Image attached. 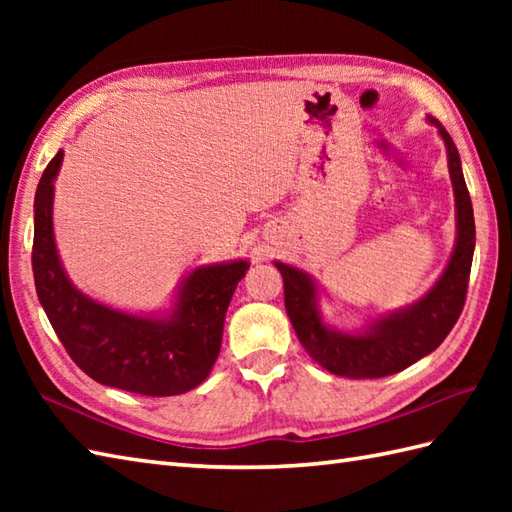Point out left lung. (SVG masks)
<instances>
[{"instance_id":"8db88e82","label":"left lung","mask_w":512,"mask_h":512,"mask_svg":"<svg viewBox=\"0 0 512 512\" xmlns=\"http://www.w3.org/2000/svg\"><path fill=\"white\" fill-rule=\"evenodd\" d=\"M427 123L438 129L447 147L455 195V244L442 275L420 299L405 308L378 314L363 328L345 330L325 319L317 279L292 264L279 259L273 262L284 277L286 312L299 343L314 363L332 374L347 378L396 374L436 350L462 312L475 250L473 204L453 138L433 116H427Z\"/></svg>"}]
</instances>
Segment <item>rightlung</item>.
Masks as SVG:
<instances>
[{
  "mask_svg": "<svg viewBox=\"0 0 512 512\" xmlns=\"http://www.w3.org/2000/svg\"><path fill=\"white\" fill-rule=\"evenodd\" d=\"M63 149L35 193L32 273L43 312L59 341L96 383L143 396H178L204 383L222 345L228 303L250 264L231 259L195 266L162 312L121 310L72 284L54 239V180Z\"/></svg>",
  "mask_w": 512,
  "mask_h": 512,
  "instance_id": "add662e5",
  "label": "right lung"
}]
</instances>
